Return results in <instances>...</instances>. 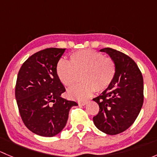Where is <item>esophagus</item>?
Instances as JSON below:
<instances>
[{
    "mask_svg": "<svg viewBox=\"0 0 157 157\" xmlns=\"http://www.w3.org/2000/svg\"><path fill=\"white\" fill-rule=\"evenodd\" d=\"M88 100H84V101H80V102H78V104L80 105H85L88 103Z\"/></svg>",
    "mask_w": 157,
    "mask_h": 157,
    "instance_id": "34e87169",
    "label": "esophagus"
}]
</instances>
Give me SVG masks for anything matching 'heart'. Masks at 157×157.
<instances>
[{
  "label": "heart",
  "instance_id": "1",
  "mask_svg": "<svg viewBox=\"0 0 157 157\" xmlns=\"http://www.w3.org/2000/svg\"><path fill=\"white\" fill-rule=\"evenodd\" d=\"M56 74L64 86L71 87L79 80L82 82L67 92L71 99L82 100L90 97L95 90L103 92L113 82L116 65L113 60L101 52L84 49L74 52L69 61L60 59L56 65Z\"/></svg>",
  "mask_w": 157,
  "mask_h": 157
}]
</instances>
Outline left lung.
Here are the masks:
<instances>
[{"instance_id": "obj_1", "label": "left lung", "mask_w": 157, "mask_h": 157, "mask_svg": "<svg viewBox=\"0 0 157 157\" xmlns=\"http://www.w3.org/2000/svg\"><path fill=\"white\" fill-rule=\"evenodd\" d=\"M115 61L116 74L111 86L93 101L99 106L93 117L96 127L110 135L132 125L144 102L143 76L137 64L125 54L111 48L101 49Z\"/></svg>"}]
</instances>
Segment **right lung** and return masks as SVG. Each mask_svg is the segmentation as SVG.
I'll return each mask as SVG.
<instances>
[{
	"instance_id": "obj_1",
	"label": "right lung",
	"mask_w": 157,
	"mask_h": 157,
	"mask_svg": "<svg viewBox=\"0 0 157 157\" xmlns=\"http://www.w3.org/2000/svg\"><path fill=\"white\" fill-rule=\"evenodd\" d=\"M65 48H48L33 54L17 75L15 97L22 120L38 135L53 137L67 124L70 109L77 105L61 96L65 88L56 74V65Z\"/></svg>"
}]
</instances>
